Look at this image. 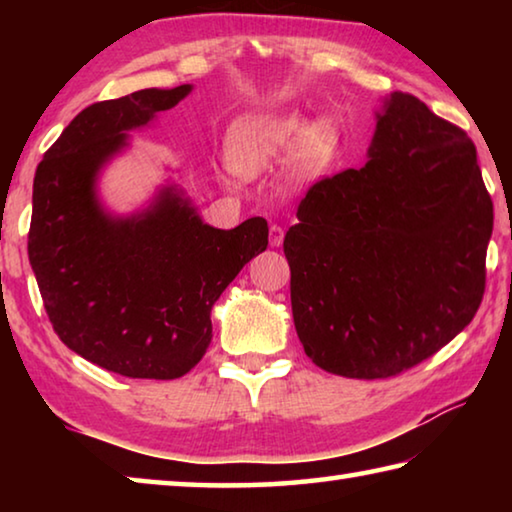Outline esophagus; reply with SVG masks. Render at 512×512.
<instances>
[{"label":"esophagus","instance_id":"obj_1","mask_svg":"<svg viewBox=\"0 0 512 512\" xmlns=\"http://www.w3.org/2000/svg\"><path fill=\"white\" fill-rule=\"evenodd\" d=\"M268 241H271L273 248H280V246H282L284 230L280 228V225H271V237H268Z\"/></svg>","mask_w":512,"mask_h":512}]
</instances>
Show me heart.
<instances>
[{"mask_svg":"<svg viewBox=\"0 0 512 512\" xmlns=\"http://www.w3.org/2000/svg\"><path fill=\"white\" fill-rule=\"evenodd\" d=\"M341 133L329 117L307 121L300 112H262L239 119L225 137V160L241 178H253L280 162L293 189L327 178L339 155Z\"/></svg>","mask_w":512,"mask_h":512,"instance_id":"heart-1","label":"heart"}]
</instances>
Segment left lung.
Wrapping results in <instances>:
<instances>
[{
    "mask_svg": "<svg viewBox=\"0 0 512 512\" xmlns=\"http://www.w3.org/2000/svg\"><path fill=\"white\" fill-rule=\"evenodd\" d=\"M375 121L368 162L311 187L284 237L302 348L352 379L393 377L470 325L492 235L461 128L404 92L381 99Z\"/></svg>",
    "mask_w": 512,
    "mask_h": 512,
    "instance_id": "8db88e82",
    "label": "left lung"
}]
</instances>
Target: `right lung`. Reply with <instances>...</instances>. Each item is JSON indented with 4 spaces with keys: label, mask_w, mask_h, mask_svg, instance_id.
Instances as JSON below:
<instances>
[{
    "label": "right lung",
    "mask_w": 512,
    "mask_h": 512,
    "mask_svg": "<svg viewBox=\"0 0 512 512\" xmlns=\"http://www.w3.org/2000/svg\"><path fill=\"white\" fill-rule=\"evenodd\" d=\"M192 90L146 88L92 103L33 178L29 262L51 325L79 357L133 379L192 370L212 341L214 302L268 246L262 216L214 228L173 176L128 214L103 201V171L131 149V133Z\"/></svg>",
    "instance_id": "add662e5"
}]
</instances>
